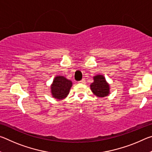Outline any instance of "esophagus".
I'll return each mask as SVG.
<instances>
[{"label": "esophagus", "mask_w": 152, "mask_h": 152, "mask_svg": "<svg viewBox=\"0 0 152 152\" xmlns=\"http://www.w3.org/2000/svg\"><path fill=\"white\" fill-rule=\"evenodd\" d=\"M85 81H86L85 79L82 78L80 81H79V82H80V83H84V82H85Z\"/></svg>", "instance_id": "34e87169"}]
</instances>
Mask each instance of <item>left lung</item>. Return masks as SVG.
Instances as JSON below:
<instances>
[{
    "mask_svg": "<svg viewBox=\"0 0 152 152\" xmlns=\"http://www.w3.org/2000/svg\"><path fill=\"white\" fill-rule=\"evenodd\" d=\"M92 92L99 97H104L109 94V85L103 76L97 75L94 77V82L91 84Z\"/></svg>",
    "mask_w": 152,
    "mask_h": 152,
    "instance_id": "obj_1",
    "label": "left lung"
}]
</instances>
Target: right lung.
Instances as JSON below:
<instances>
[{
  "label": "right lung",
  "mask_w": 152,
  "mask_h": 152,
  "mask_svg": "<svg viewBox=\"0 0 152 152\" xmlns=\"http://www.w3.org/2000/svg\"><path fill=\"white\" fill-rule=\"evenodd\" d=\"M72 83L64 76L56 77L51 85V93L57 99H63L68 94Z\"/></svg>",
  "instance_id": "add662e5"
}]
</instances>
